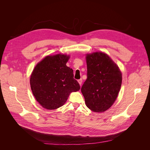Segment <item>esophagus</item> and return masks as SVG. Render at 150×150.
<instances>
[{"instance_id": "esophagus-1", "label": "esophagus", "mask_w": 150, "mask_h": 150, "mask_svg": "<svg viewBox=\"0 0 150 150\" xmlns=\"http://www.w3.org/2000/svg\"><path fill=\"white\" fill-rule=\"evenodd\" d=\"M78 81L79 84H80V86H81V84H82V83H83V79H79Z\"/></svg>"}]
</instances>
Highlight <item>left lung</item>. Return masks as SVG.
<instances>
[{
  "mask_svg": "<svg viewBox=\"0 0 150 150\" xmlns=\"http://www.w3.org/2000/svg\"><path fill=\"white\" fill-rule=\"evenodd\" d=\"M87 79L81 92L86 105L94 112H104L116 101L122 83V74L106 54L96 52L86 54Z\"/></svg>",
  "mask_w": 150,
  "mask_h": 150,
  "instance_id": "obj_1",
  "label": "left lung"
}]
</instances>
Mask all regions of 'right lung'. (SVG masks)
Masks as SVG:
<instances>
[{
    "instance_id": "1",
    "label": "right lung",
    "mask_w": 150,
    "mask_h": 150,
    "mask_svg": "<svg viewBox=\"0 0 150 150\" xmlns=\"http://www.w3.org/2000/svg\"><path fill=\"white\" fill-rule=\"evenodd\" d=\"M69 56L58 54L47 56L35 66L30 84L37 101L47 110H56L64 105L72 92L80 86L74 79L73 70L66 66Z\"/></svg>"
}]
</instances>
